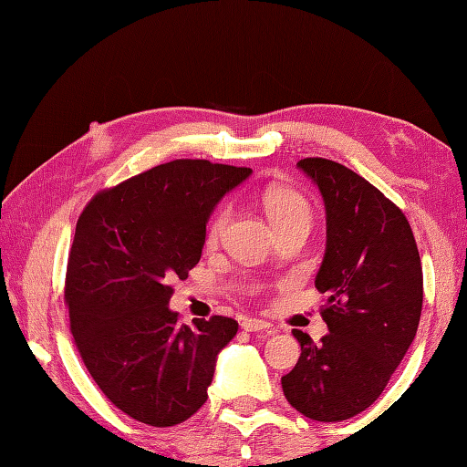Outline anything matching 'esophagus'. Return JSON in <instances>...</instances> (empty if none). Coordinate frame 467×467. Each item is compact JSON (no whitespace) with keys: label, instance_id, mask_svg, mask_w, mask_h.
I'll list each match as a JSON object with an SVG mask.
<instances>
[{"label":"esophagus","instance_id":"obj_1","mask_svg":"<svg viewBox=\"0 0 467 467\" xmlns=\"http://www.w3.org/2000/svg\"><path fill=\"white\" fill-rule=\"evenodd\" d=\"M243 329L249 331V333H256V331H271L273 325L266 323L263 319H253V317H249V319L243 321Z\"/></svg>","mask_w":467,"mask_h":467}]
</instances>
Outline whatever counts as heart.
I'll return each mask as SVG.
<instances>
[{
  "mask_svg": "<svg viewBox=\"0 0 467 467\" xmlns=\"http://www.w3.org/2000/svg\"><path fill=\"white\" fill-rule=\"evenodd\" d=\"M261 204L265 208L266 216H269L271 224L275 226V231L279 233L286 226L293 224H311L313 221V208L309 201L299 192L295 191L293 186L286 184H269L261 192ZM228 218H231V208L221 206L218 211L213 214L211 223L206 226V243L208 244H216L221 241V236L226 231Z\"/></svg>",
  "mask_w": 467,
  "mask_h": 467,
  "instance_id": "obj_1",
  "label": "heart"
}]
</instances>
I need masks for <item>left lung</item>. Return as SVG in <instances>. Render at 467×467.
Segmentation results:
<instances>
[{
    "mask_svg": "<svg viewBox=\"0 0 467 467\" xmlns=\"http://www.w3.org/2000/svg\"><path fill=\"white\" fill-rule=\"evenodd\" d=\"M296 166L319 188L327 249L315 286L327 295V333L315 345L295 329L301 357L283 393L315 421H343L383 393L418 333L423 273L408 218L381 191L327 158Z\"/></svg>",
    "mask_w": 467,
    "mask_h": 467,
    "instance_id": "obj_1",
    "label": "left lung"
}]
</instances>
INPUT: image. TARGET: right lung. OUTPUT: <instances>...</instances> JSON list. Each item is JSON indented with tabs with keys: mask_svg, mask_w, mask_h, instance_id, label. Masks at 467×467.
<instances>
[{
	"mask_svg": "<svg viewBox=\"0 0 467 467\" xmlns=\"http://www.w3.org/2000/svg\"><path fill=\"white\" fill-rule=\"evenodd\" d=\"M251 168L172 161L98 192L76 224L66 305L86 369L118 410L154 428L202 408L231 317L178 323L172 281L201 261L208 216Z\"/></svg>",
	"mask_w": 467,
	"mask_h": 467,
	"instance_id": "right-lung-1",
	"label": "right lung"
}]
</instances>
